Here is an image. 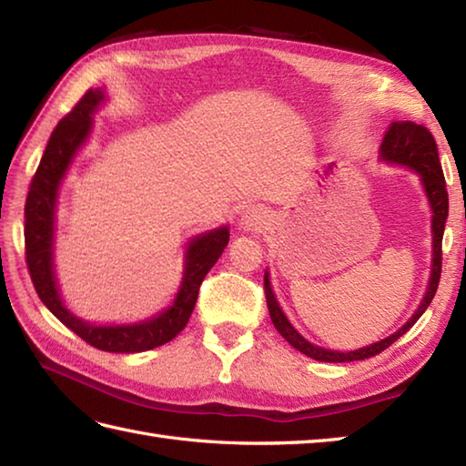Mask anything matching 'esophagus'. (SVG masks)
Listing matches in <instances>:
<instances>
[{"mask_svg":"<svg viewBox=\"0 0 466 466\" xmlns=\"http://www.w3.org/2000/svg\"><path fill=\"white\" fill-rule=\"evenodd\" d=\"M268 220H270V216L266 208L250 206L244 210V214L240 218V226L246 232H260L266 226H268Z\"/></svg>","mask_w":466,"mask_h":466,"instance_id":"1","label":"esophagus"}]
</instances>
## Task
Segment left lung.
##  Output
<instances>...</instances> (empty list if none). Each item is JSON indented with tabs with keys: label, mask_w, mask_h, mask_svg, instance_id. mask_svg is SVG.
<instances>
[{
	"label": "left lung",
	"mask_w": 466,
	"mask_h": 466,
	"mask_svg": "<svg viewBox=\"0 0 466 466\" xmlns=\"http://www.w3.org/2000/svg\"><path fill=\"white\" fill-rule=\"evenodd\" d=\"M380 157L386 162L412 167V170L420 176L424 190H427L429 202L432 208V272H431L429 289L419 306V310L412 314V319L404 324L399 332L390 334L389 339H384L380 342L364 346V349L339 352V350H326V349H320V346L310 344L294 330V326L289 322V319H286L279 302L274 299L268 272H266L264 292H266V304H268V312H270L274 329L279 330L296 350L310 356L314 360L352 362V360H364V359H370V356L380 354L382 350L389 349L392 342H397L404 332H409L412 329V324L417 322L422 316V312L429 309V304L432 302L434 294H437V289H439L441 270H442V232H444V222H447V216H449V194H447V182H444L442 166L439 160L437 142H434L429 127L414 122H392L380 146Z\"/></svg>",
	"instance_id": "8db88e82"
}]
</instances>
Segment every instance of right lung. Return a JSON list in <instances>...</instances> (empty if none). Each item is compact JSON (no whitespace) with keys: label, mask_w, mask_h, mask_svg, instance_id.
<instances>
[{"label":"right lung","mask_w":466,"mask_h":466,"mask_svg":"<svg viewBox=\"0 0 466 466\" xmlns=\"http://www.w3.org/2000/svg\"><path fill=\"white\" fill-rule=\"evenodd\" d=\"M102 100V90H87L82 100L72 107V112L59 120L52 137H49L25 198V262L35 292L47 306V310L82 340L106 352H144L170 342L184 330L192 316L204 276L222 256L228 240H230V232L224 226L214 232L198 236L190 242L186 252V272L180 292H177L170 309L152 320L130 326H94L76 319L66 309L62 299H59L52 262L57 186L62 182L76 150L90 134L92 114Z\"/></svg>","instance_id":"obj_1"}]
</instances>
